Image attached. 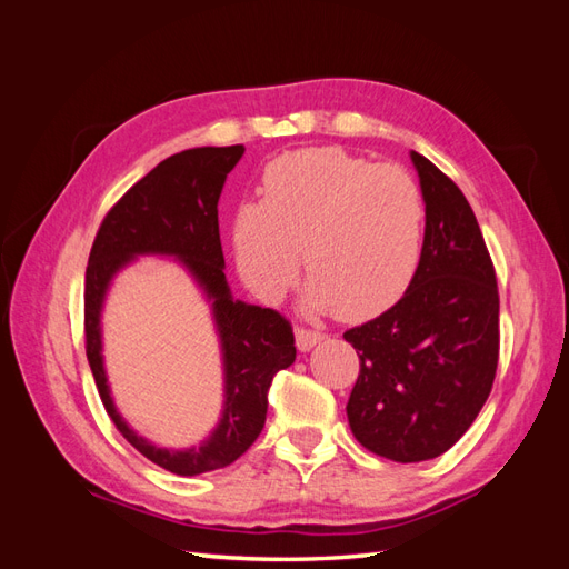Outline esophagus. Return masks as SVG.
Returning <instances> with one entry per match:
<instances>
[{"mask_svg":"<svg viewBox=\"0 0 569 569\" xmlns=\"http://www.w3.org/2000/svg\"><path fill=\"white\" fill-rule=\"evenodd\" d=\"M295 337H297V347L299 351H311L316 343H320L325 339V335L320 332H313V330H306V327H297L295 330Z\"/></svg>","mask_w":569,"mask_h":569,"instance_id":"34e87169","label":"esophagus"}]
</instances>
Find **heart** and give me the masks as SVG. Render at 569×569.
I'll list each match as a JSON object with an SVG mask.
<instances>
[{"label":"heart","instance_id":"1","mask_svg":"<svg viewBox=\"0 0 569 569\" xmlns=\"http://www.w3.org/2000/svg\"><path fill=\"white\" fill-rule=\"evenodd\" d=\"M425 201L399 166H375L339 147L282 153L263 173V201H244L232 220L242 280L278 299L301 261L311 311L363 320L399 299L422 251Z\"/></svg>","mask_w":569,"mask_h":569}]
</instances>
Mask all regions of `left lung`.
<instances>
[{
  "label": "left lung",
  "mask_w": 569,
  "mask_h": 569,
  "mask_svg": "<svg viewBox=\"0 0 569 569\" xmlns=\"http://www.w3.org/2000/svg\"><path fill=\"white\" fill-rule=\"evenodd\" d=\"M425 199V242L406 295L343 332L360 358L347 416L375 456L446 453L487 403L498 366V287L485 237L458 184L410 151Z\"/></svg>",
  "instance_id": "obj_1"
}]
</instances>
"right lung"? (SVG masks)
Wrapping results in <instances>:
<instances>
[{"mask_svg": "<svg viewBox=\"0 0 569 569\" xmlns=\"http://www.w3.org/2000/svg\"><path fill=\"white\" fill-rule=\"evenodd\" d=\"M244 147H197L173 153L134 182L101 220L84 270V351L116 429L159 468L194 477L234 462L261 435L272 377L297 358L291 322L272 308L237 301L226 280L218 199ZM176 254L212 299L227 368L219 427L197 450L168 452L134 436L110 401L100 360V306L112 274L132 257Z\"/></svg>", "mask_w": 569, "mask_h": 569, "instance_id": "1", "label": "right lung"}]
</instances>
